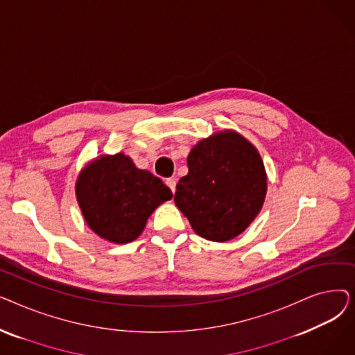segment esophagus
<instances>
[{
    "label": "esophagus",
    "mask_w": 355,
    "mask_h": 355,
    "mask_svg": "<svg viewBox=\"0 0 355 355\" xmlns=\"http://www.w3.org/2000/svg\"><path fill=\"white\" fill-rule=\"evenodd\" d=\"M165 184L168 185V187H170V190L173 191V194L175 193V189H177V182H175V180H173V178H168L166 181H165Z\"/></svg>",
    "instance_id": "34e87169"
}]
</instances>
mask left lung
Returning a JSON list of instances; mask_svg holds the SVG:
<instances>
[{
	"instance_id": "1",
	"label": "left lung",
	"mask_w": 355,
	"mask_h": 355,
	"mask_svg": "<svg viewBox=\"0 0 355 355\" xmlns=\"http://www.w3.org/2000/svg\"><path fill=\"white\" fill-rule=\"evenodd\" d=\"M187 166L174 201L193 230L218 243L243 233L262 210L268 191L256 146L233 129L218 130L191 148Z\"/></svg>"
}]
</instances>
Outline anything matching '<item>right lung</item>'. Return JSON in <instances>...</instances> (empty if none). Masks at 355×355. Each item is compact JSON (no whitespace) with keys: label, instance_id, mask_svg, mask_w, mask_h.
I'll use <instances>...</instances> for the list:
<instances>
[{"label":"right lung","instance_id":"obj_1","mask_svg":"<svg viewBox=\"0 0 355 355\" xmlns=\"http://www.w3.org/2000/svg\"><path fill=\"white\" fill-rule=\"evenodd\" d=\"M74 190L90 230L115 245L138 239L149 216L173 198L158 177L139 170L123 153L90 161L79 173Z\"/></svg>","mask_w":355,"mask_h":355}]
</instances>
